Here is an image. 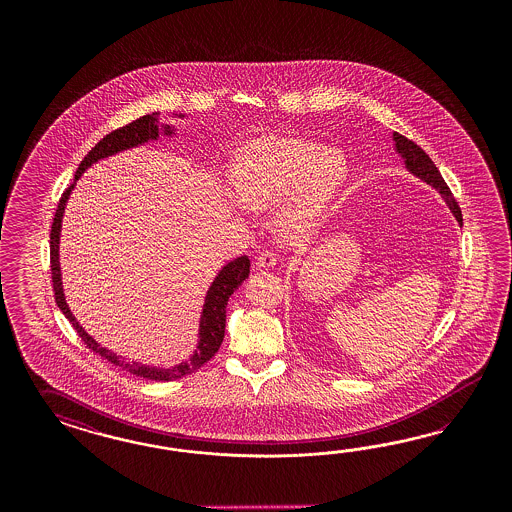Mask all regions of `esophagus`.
<instances>
[{
    "instance_id": "1",
    "label": "esophagus",
    "mask_w": 512,
    "mask_h": 512,
    "mask_svg": "<svg viewBox=\"0 0 512 512\" xmlns=\"http://www.w3.org/2000/svg\"><path fill=\"white\" fill-rule=\"evenodd\" d=\"M276 263H278V259H276V255L270 253V251H263V253L255 259V266H257V268H274Z\"/></svg>"
}]
</instances>
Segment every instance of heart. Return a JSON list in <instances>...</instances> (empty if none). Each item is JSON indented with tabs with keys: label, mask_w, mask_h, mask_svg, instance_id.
I'll use <instances>...</instances> for the list:
<instances>
[{
	"label": "heart",
	"mask_w": 512,
	"mask_h": 512,
	"mask_svg": "<svg viewBox=\"0 0 512 512\" xmlns=\"http://www.w3.org/2000/svg\"><path fill=\"white\" fill-rule=\"evenodd\" d=\"M234 197L263 212L287 200L276 227L287 244H304L323 225L349 180L340 150L300 137L263 135L246 142L231 165Z\"/></svg>",
	"instance_id": "1"
}]
</instances>
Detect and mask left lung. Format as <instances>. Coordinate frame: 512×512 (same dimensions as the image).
<instances>
[{"label":"left lung","mask_w":512,"mask_h":512,"mask_svg":"<svg viewBox=\"0 0 512 512\" xmlns=\"http://www.w3.org/2000/svg\"><path fill=\"white\" fill-rule=\"evenodd\" d=\"M392 140H394V150L402 155L405 169L413 176L420 178L422 182H426L428 186L437 189L439 195L443 197V201L447 202L452 216L456 217V221L462 225V210H460L458 202L454 201L449 186L445 184L441 172L437 171L434 161L413 140L405 139L400 133H392Z\"/></svg>","instance_id":"8db88e82"}]
</instances>
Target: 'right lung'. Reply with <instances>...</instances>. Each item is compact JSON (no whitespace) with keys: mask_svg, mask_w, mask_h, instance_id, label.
Here are the masks:
<instances>
[{"mask_svg":"<svg viewBox=\"0 0 512 512\" xmlns=\"http://www.w3.org/2000/svg\"><path fill=\"white\" fill-rule=\"evenodd\" d=\"M176 118H184V114H176ZM159 135L174 137L176 129L172 125L159 124V112H152V114H146V116H142L131 124L112 131L107 137H103L80 161L77 174H75V182L63 191L60 204L56 208V216L52 221L50 268H52V287H54V296H56L58 308L69 319V323L75 326L78 336L92 349L93 353H97L99 357L107 358L112 364L120 366L125 372L133 373L137 377L152 379V381H174V379H180V377L189 375V373L197 372L201 366H204L210 358L216 355L217 349L221 347V341L225 338V319H227V311L225 310H227L229 296L233 295L234 291L244 283V279L249 276V266L251 264H249L246 255L236 257L234 261L225 264L219 270V274L214 278L210 289L206 291V296H204V306H202L201 321H199L197 349L193 351L191 357L184 360V362H180V364H176V366H172V368H159V366L142 364L137 360H125L124 357H118L116 353H112L110 349L93 340L92 336L82 326L78 325L75 315L71 313L67 302H65L62 270H60V233H62L63 212H65V204L69 201V195L75 189L78 178L99 159L120 154L124 150H129V148H137L140 144H146L148 140H159Z\"/></svg>","mask_w":512,"mask_h":512,"instance_id":"right-lung-1","label":"right lung"}]
</instances>
